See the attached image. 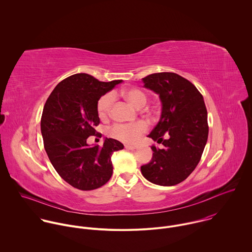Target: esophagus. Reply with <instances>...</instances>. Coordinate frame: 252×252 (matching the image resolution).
<instances>
[{"mask_svg":"<svg viewBox=\"0 0 252 252\" xmlns=\"http://www.w3.org/2000/svg\"><path fill=\"white\" fill-rule=\"evenodd\" d=\"M125 148L130 149V150H134V149L137 148V146H135V145H125Z\"/></svg>","mask_w":252,"mask_h":252,"instance_id":"obj_1","label":"esophagus"}]
</instances>
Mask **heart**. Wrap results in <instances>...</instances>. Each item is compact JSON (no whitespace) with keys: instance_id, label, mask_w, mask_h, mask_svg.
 Here are the masks:
<instances>
[{"instance_id":"heart-1","label":"heart","mask_w":252,"mask_h":252,"mask_svg":"<svg viewBox=\"0 0 252 252\" xmlns=\"http://www.w3.org/2000/svg\"><path fill=\"white\" fill-rule=\"evenodd\" d=\"M115 96H121L136 108L144 107L147 101V95L144 90L138 87L122 88L115 92L104 94L97 102V112L100 118L105 119L110 114L115 101ZM144 122L139 121L132 124H114L108 129V135L124 143H135L146 131Z\"/></svg>"}]
</instances>
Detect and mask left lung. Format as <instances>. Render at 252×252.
<instances>
[{
    "instance_id": "8db88e82",
    "label": "left lung",
    "mask_w": 252,
    "mask_h": 252,
    "mask_svg": "<svg viewBox=\"0 0 252 252\" xmlns=\"http://www.w3.org/2000/svg\"><path fill=\"white\" fill-rule=\"evenodd\" d=\"M143 81L162 102L161 118L148 137L164 147L151 146L152 159L141 171L154 184L176 185L195 170L208 141L204 98L193 83L175 72L152 73Z\"/></svg>"
}]
</instances>
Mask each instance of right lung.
Segmentation results:
<instances>
[{
	"mask_svg": "<svg viewBox=\"0 0 252 252\" xmlns=\"http://www.w3.org/2000/svg\"><path fill=\"white\" fill-rule=\"evenodd\" d=\"M122 80L100 81L75 73L60 81L47 98L40 119L44 149L59 176L79 190L97 189L112 176L111 154L124 145L114 139L89 146L90 136H100L98 100Z\"/></svg>",
	"mask_w": 252,
	"mask_h": 252,
	"instance_id": "add662e5",
	"label": "right lung"
}]
</instances>
